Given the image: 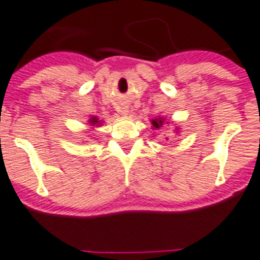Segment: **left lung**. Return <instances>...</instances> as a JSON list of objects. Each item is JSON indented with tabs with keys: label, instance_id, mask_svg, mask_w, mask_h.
Here are the masks:
<instances>
[{
	"label": "left lung",
	"instance_id": "left-lung-1",
	"mask_svg": "<svg viewBox=\"0 0 260 260\" xmlns=\"http://www.w3.org/2000/svg\"><path fill=\"white\" fill-rule=\"evenodd\" d=\"M164 120L165 119H162V118H158V119H153V122H151V123H153V126H154L155 128H159L164 124Z\"/></svg>",
	"mask_w": 260,
	"mask_h": 260
}]
</instances>
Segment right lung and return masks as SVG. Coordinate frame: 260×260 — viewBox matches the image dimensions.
Here are the masks:
<instances>
[{
  "mask_svg": "<svg viewBox=\"0 0 260 260\" xmlns=\"http://www.w3.org/2000/svg\"><path fill=\"white\" fill-rule=\"evenodd\" d=\"M90 123H92V124L98 123V118H95V117L91 118V119H90Z\"/></svg>",
  "mask_w": 260,
  "mask_h": 260,
  "instance_id": "right-lung-1",
  "label": "right lung"
}]
</instances>
